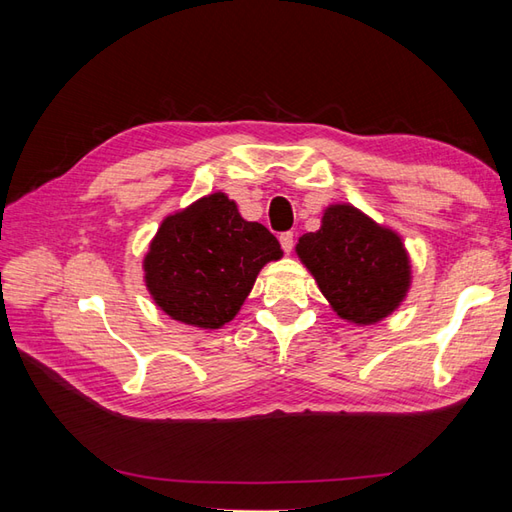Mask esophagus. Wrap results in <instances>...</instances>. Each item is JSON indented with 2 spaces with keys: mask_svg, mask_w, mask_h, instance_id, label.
Here are the masks:
<instances>
[{
  "mask_svg": "<svg viewBox=\"0 0 512 512\" xmlns=\"http://www.w3.org/2000/svg\"><path fill=\"white\" fill-rule=\"evenodd\" d=\"M279 244H281V248H284V253L290 255L292 246H295V235H292L290 231H288V233H281V235H279Z\"/></svg>",
  "mask_w": 512,
  "mask_h": 512,
  "instance_id": "34e87169",
  "label": "esophagus"
}]
</instances>
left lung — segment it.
Returning a JSON list of instances; mask_svg holds the SVG:
<instances>
[{"label": "left lung", "instance_id": "1", "mask_svg": "<svg viewBox=\"0 0 512 512\" xmlns=\"http://www.w3.org/2000/svg\"><path fill=\"white\" fill-rule=\"evenodd\" d=\"M297 255L341 319L372 325L407 297L411 262L396 231L352 204H330L317 233L299 237Z\"/></svg>", "mask_w": 512, "mask_h": 512}]
</instances>
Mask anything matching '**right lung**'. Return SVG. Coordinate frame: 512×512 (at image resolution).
I'll list each match as a JSON object with an SVG mask.
<instances>
[{
  "mask_svg": "<svg viewBox=\"0 0 512 512\" xmlns=\"http://www.w3.org/2000/svg\"><path fill=\"white\" fill-rule=\"evenodd\" d=\"M284 255L266 226L217 191L162 220L143 259L145 286L171 319L202 330L233 321L268 262Z\"/></svg>",
  "mask_w": 512,
  "mask_h": 512,
  "instance_id": "add662e5",
  "label": "right lung"
}]
</instances>
